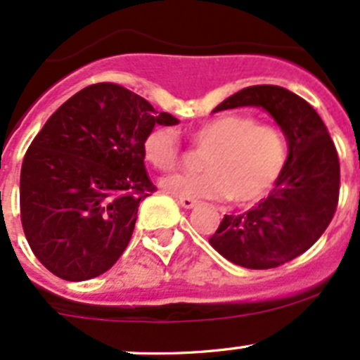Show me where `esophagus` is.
Listing matches in <instances>:
<instances>
[{"label":"esophagus","instance_id":"34e87169","mask_svg":"<svg viewBox=\"0 0 360 360\" xmlns=\"http://www.w3.org/2000/svg\"><path fill=\"white\" fill-rule=\"evenodd\" d=\"M179 202L184 207H187V210H191V207H194L195 206V199H192V198H179Z\"/></svg>","mask_w":360,"mask_h":360}]
</instances>
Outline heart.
I'll list each match as a JSON object with an SVG mask.
<instances>
[{
	"mask_svg": "<svg viewBox=\"0 0 360 360\" xmlns=\"http://www.w3.org/2000/svg\"><path fill=\"white\" fill-rule=\"evenodd\" d=\"M192 146L205 150L199 175H173L161 181L166 192L184 198H227L234 205H253L279 180L288 159V143L277 126L257 123L246 114L227 112L210 117L188 131ZM142 154L162 173L179 168L180 136L172 126L147 131Z\"/></svg>",
	"mask_w": 360,
	"mask_h": 360,
	"instance_id": "b5f03b06",
	"label": "heart"
}]
</instances>
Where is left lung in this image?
<instances>
[{"label":"left lung","instance_id":"obj_1","mask_svg":"<svg viewBox=\"0 0 360 360\" xmlns=\"http://www.w3.org/2000/svg\"><path fill=\"white\" fill-rule=\"evenodd\" d=\"M246 105L276 120L290 154L269 198L243 214H225L210 244L236 265L276 269L305 253L331 224L340 195L338 153L316 109L286 88L248 86L213 112Z\"/></svg>","mask_w":360,"mask_h":360}]
</instances>
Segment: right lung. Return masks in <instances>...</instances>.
Returning <instances> with one entry per match:
<instances>
[{
    "label": "right lung",
    "mask_w": 360,
    "mask_h": 360,
    "mask_svg": "<svg viewBox=\"0 0 360 360\" xmlns=\"http://www.w3.org/2000/svg\"><path fill=\"white\" fill-rule=\"evenodd\" d=\"M179 123L114 83L83 88L44 123L20 172V220L39 262L65 281L94 279L131 239L140 201L155 191L143 136Z\"/></svg>",
    "instance_id": "right-lung-1"
}]
</instances>
